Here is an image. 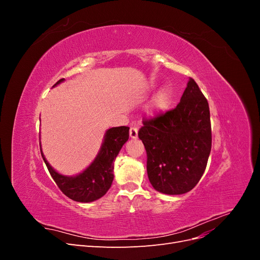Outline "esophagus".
<instances>
[{"label": "esophagus", "mask_w": 260, "mask_h": 260, "mask_svg": "<svg viewBox=\"0 0 260 260\" xmlns=\"http://www.w3.org/2000/svg\"><path fill=\"white\" fill-rule=\"evenodd\" d=\"M130 138L131 139H137L138 138V128L137 127H131L130 128Z\"/></svg>", "instance_id": "esophagus-1"}]
</instances>
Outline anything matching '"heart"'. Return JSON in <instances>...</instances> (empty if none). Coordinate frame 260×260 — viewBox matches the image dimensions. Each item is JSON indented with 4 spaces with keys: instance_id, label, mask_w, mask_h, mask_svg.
Returning a JSON list of instances; mask_svg holds the SVG:
<instances>
[{
    "instance_id": "b5f03b06",
    "label": "heart",
    "mask_w": 260,
    "mask_h": 260,
    "mask_svg": "<svg viewBox=\"0 0 260 260\" xmlns=\"http://www.w3.org/2000/svg\"><path fill=\"white\" fill-rule=\"evenodd\" d=\"M170 100L171 92L168 88H165L156 94V96L152 102L151 109L153 112H162L165 109L168 108L170 104Z\"/></svg>"
}]
</instances>
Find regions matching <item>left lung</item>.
I'll list each match as a JSON object with an SVG mask.
<instances>
[{
  "mask_svg": "<svg viewBox=\"0 0 260 260\" xmlns=\"http://www.w3.org/2000/svg\"><path fill=\"white\" fill-rule=\"evenodd\" d=\"M138 136L155 190L170 195L191 191L206 169L211 149L208 102L194 79L174 109L144 118Z\"/></svg>",
  "mask_w": 260,
  "mask_h": 260,
  "instance_id": "8db88e82",
  "label": "left lung"
}]
</instances>
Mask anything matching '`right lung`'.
I'll use <instances>...</instances> for the list:
<instances>
[{
    "instance_id": "obj_1",
    "label": "right lung",
    "mask_w": 260,
    "mask_h": 260,
    "mask_svg": "<svg viewBox=\"0 0 260 260\" xmlns=\"http://www.w3.org/2000/svg\"><path fill=\"white\" fill-rule=\"evenodd\" d=\"M62 80L64 79L58 80L54 85ZM128 139L129 127L121 125V127L108 129L95 160L82 174L76 177L59 175L46 161L42 152L41 155L59 190L73 201L89 203L101 199L111 187L114 179V160Z\"/></svg>"
}]
</instances>
